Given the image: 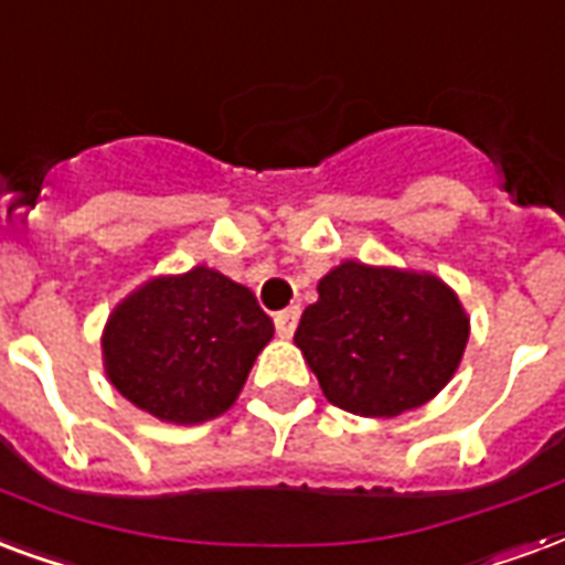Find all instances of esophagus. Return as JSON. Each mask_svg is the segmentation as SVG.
I'll return each instance as SVG.
<instances>
[{
  "label": "esophagus",
  "mask_w": 565,
  "mask_h": 565,
  "mask_svg": "<svg viewBox=\"0 0 565 565\" xmlns=\"http://www.w3.org/2000/svg\"><path fill=\"white\" fill-rule=\"evenodd\" d=\"M298 321H300V307H288L282 312H277L274 318V324H277V333L282 339H288L295 330H298Z\"/></svg>",
  "instance_id": "1"
}]
</instances>
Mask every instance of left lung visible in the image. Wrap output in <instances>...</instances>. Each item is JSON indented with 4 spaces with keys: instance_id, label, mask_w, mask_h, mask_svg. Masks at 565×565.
I'll list each match as a JSON object with an SVG mask.
<instances>
[{
    "instance_id": "1",
    "label": "left lung",
    "mask_w": 565,
    "mask_h": 565,
    "mask_svg": "<svg viewBox=\"0 0 565 565\" xmlns=\"http://www.w3.org/2000/svg\"><path fill=\"white\" fill-rule=\"evenodd\" d=\"M468 337V312L440 277L345 258L318 279L295 345L333 405L390 419L447 387Z\"/></svg>"
}]
</instances>
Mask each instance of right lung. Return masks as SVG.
I'll use <instances>...</instances> for the list:
<instances>
[{
    "mask_svg": "<svg viewBox=\"0 0 565 565\" xmlns=\"http://www.w3.org/2000/svg\"><path fill=\"white\" fill-rule=\"evenodd\" d=\"M274 321L256 295L214 267L160 274L134 288L106 318V379L139 411L175 426L226 414Z\"/></svg>",
    "mask_w": 565,
    "mask_h": 565,
    "instance_id": "obj_1",
    "label": "right lung"
}]
</instances>
